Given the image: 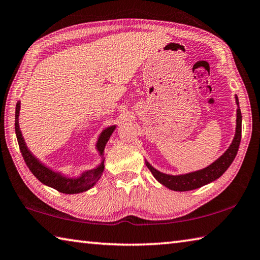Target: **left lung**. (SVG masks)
Masks as SVG:
<instances>
[{
	"label": "left lung",
	"mask_w": 260,
	"mask_h": 260,
	"mask_svg": "<svg viewBox=\"0 0 260 260\" xmlns=\"http://www.w3.org/2000/svg\"><path fill=\"white\" fill-rule=\"evenodd\" d=\"M236 98V104H238V113H236V131H235V137L233 139V143L231 144L229 149L222 154V155L218 158L207 168H204L202 170L190 172V174L180 175V176H171L166 175L162 172L157 171L156 169L146 162V166L152 172L153 176L155 177V179L165 185L166 187L172 190H177V192H186V190H192L202 187V186L207 185L211 181L216 180L217 178L224 174V172L229 169L232 162L234 161V158L238 154L239 146L241 143V131H242V115H241V109L239 106V99Z\"/></svg>",
	"instance_id": "left-lung-1"
}]
</instances>
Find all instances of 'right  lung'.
<instances>
[{
  "instance_id": "obj_1",
  "label": "right lung",
  "mask_w": 260,
  "mask_h": 260,
  "mask_svg": "<svg viewBox=\"0 0 260 260\" xmlns=\"http://www.w3.org/2000/svg\"><path fill=\"white\" fill-rule=\"evenodd\" d=\"M19 109H20V103H17L16 106V121H15V130H16V136L18 144H19V148L21 152V155L24 157L25 163L28 167V169L31 171L36 178H38L41 183L50 186L54 189H57L58 192L65 193V194H76L81 192H85L89 188L92 187V186L97 183L98 179L102 177V174L104 171V161L102 162L97 169L89 170L84 172L80 178H65L61 175L57 174V172H53L52 170L48 169L47 167H44L42 163H41L38 158L34 157L33 154H31L28 148H27L26 144L24 142V138H22V135L19 130V124H18V116H19ZM115 126L107 127L106 130L103 131L102 136L99 137V140L97 143V148L100 152V154L104 153V148L106 146V143L108 142L109 137L113 134Z\"/></svg>"
}]
</instances>
